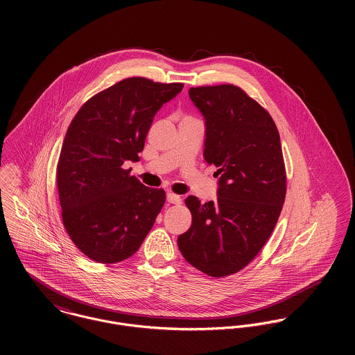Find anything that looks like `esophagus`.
<instances>
[{
  "instance_id": "obj_1",
  "label": "esophagus",
  "mask_w": 355,
  "mask_h": 355,
  "mask_svg": "<svg viewBox=\"0 0 355 355\" xmlns=\"http://www.w3.org/2000/svg\"><path fill=\"white\" fill-rule=\"evenodd\" d=\"M166 201L169 203H175V205H179V203L182 202V198H180V196H178V194H173V193H168L166 194Z\"/></svg>"
}]
</instances>
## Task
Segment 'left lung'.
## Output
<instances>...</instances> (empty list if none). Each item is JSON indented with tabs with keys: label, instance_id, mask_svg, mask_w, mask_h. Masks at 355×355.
<instances>
[{
	"label": "left lung",
	"instance_id": "8db88e82",
	"mask_svg": "<svg viewBox=\"0 0 355 355\" xmlns=\"http://www.w3.org/2000/svg\"><path fill=\"white\" fill-rule=\"evenodd\" d=\"M189 96L205 119L203 157L220 179L216 201L186 198L193 223L178 246L194 268L224 277L253 261L279 220L287 191L280 135L238 86L191 87Z\"/></svg>",
	"mask_w": 355,
	"mask_h": 355
}]
</instances>
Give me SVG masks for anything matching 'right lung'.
Wrapping results in <instances>:
<instances>
[{
    "instance_id": "add662e5",
    "label": "right lung",
    "mask_w": 355,
    "mask_h": 355,
    "mask_svg": "<svg viewBox=\"0 0 355 355\" xmlns=\"http://www.w3.org/2000/svg\"><path fill=\"white\" fill-rule=\"evenodd\" d=\"M183 83L128 78L96 94L72 119L57 164L62 224L75 246L100 263L135 253L165 203L124 161H138L157 110Z\"/></svg>"
}]
</instances>
